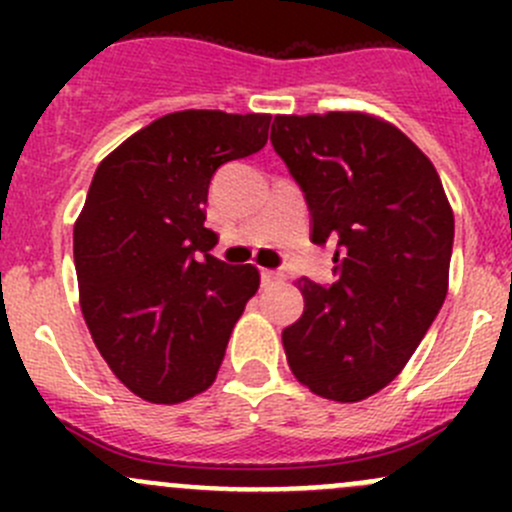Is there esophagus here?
Wrapping results in <instances>:
<instances>
[{"instance_id":"esophagus-1","label":"esophagus","mask_w":512,"mask_h":512,"mask_svg":"<svg viewBox=\"0 0 512 512\" xmlns=\"http://www.w3.org/2000/svg\"><path fill=\"white\" fill-rule=\"evenodd\" d=\"M285 280V272L280 270H262V287H272Z\"/></svg>"}]
</instances>
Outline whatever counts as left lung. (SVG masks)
Masks as SVG:
<instances>
[{
	"instance_id": "8db88e82",
	"label": "left lung",
	"mask_w": 512,
	"mask_h": 512,
	"mask_svg": "<svg viewBox=\"0 0 512 512\" xmlns=\"http://www.w3.org/2000/svg\"><path fill=\"white\" fill-rule=\"evenodd\" d=\"M272 146L302 188L312 242L337 247L339 280H299L287 364L322 399L354 404L401 374L448 292L453 210L421 148L361 111L275 116Z\"/></svg>"
}]
</instances>
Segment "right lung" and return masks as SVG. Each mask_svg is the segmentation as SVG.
Here are the masks:
<instances>
[{
    "label": "right lung",
    "mask_w": 512,
    "mask_h": 512,
    "mask_svg": "<svg viewBox=\"0 0 512 512\" xmlns=\"http://www.w3.org/2000/svg\"><path fill=\"white\" fill-rule=\"evenodd\" d=\"M270 113L175 111L96 168L74 225L79 302L98 352L151 404H180L218 376L232 327L260 287L252 265L210 255L208 185L267 143Z\"/></svg>",
    "instance_id": "obj_1"
}]
</instances>
